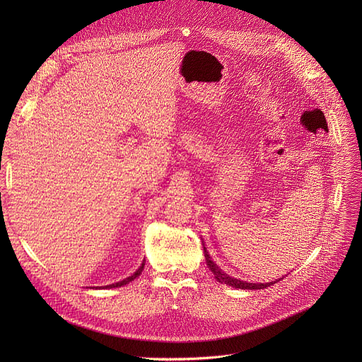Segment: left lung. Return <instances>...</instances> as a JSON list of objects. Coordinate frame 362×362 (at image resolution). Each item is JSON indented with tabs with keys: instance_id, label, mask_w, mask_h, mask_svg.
Listing matches in <instances>:
<instances>
[{
	"instance_id": "obj_1",
	"label": "left lung",
	"mask_w": 362,
	"mask_h": 362,
	"mask_svg": "<svg viewBox=\"0 0 362 362\" xmlns=\"http://www.w3.org/2000/svg\"><path fill=\"white\" fill-rule=\"evenodd\" d=\"M202 243H203V240H202ZM203 252H204V257H206V265L209 267V269H211L212 274L215 275V279H216L218 282H221V284H226V285H229V286L239 288V289H265V288H268V286H271V285H274V284H276V282H279V281L282 279V278H279V279H275V281L267 282V284H252V282H246V281H242V279L232 278V276H229L228 274H225V272L212 261V257H211L208 249L204 247V243H203Z\"/></svg>"
}]
</instances>
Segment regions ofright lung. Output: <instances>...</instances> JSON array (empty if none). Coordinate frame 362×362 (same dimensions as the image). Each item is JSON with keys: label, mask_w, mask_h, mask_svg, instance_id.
Returning <instances> with one entry per match:
<instances>
[{"label": "right lung", "mask_w": 362, "mask_h": 362, "mask_svg": "<svg viewBox=\"0 0 362 362\" xmlns=\"http://www.w3.org/2000/svg\"><path fill=\"white\" fill-rule=\"evenodd\" d=\"M143 268H144V261H143V264L140 265V268L134 272V274H132L130 276H127V278H124L123 281H119V282H116V284H112V285H106V286H100L101 289H112V288H120V286H124V285H127L129 282H132V281H134L140 274H141V271H143ZM98 288V289H100ZM97 289V288H95Z\"/></svg>", "instance_id": "add662e5"}]
</instances>
